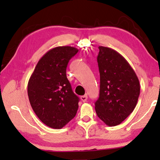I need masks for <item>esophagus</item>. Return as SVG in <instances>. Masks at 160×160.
Segmentation results:
<instances>
[{
	"mask_svg": "<svg viewBox=\"0 0 160 160\" xmlns=\"http://www.w3.org/2000/svg\"><path fill=\"white\" fill-rule=\"evenodd\" d=\"M87 99H88V96H86V95H84V96H81V100H82V101L83 102H86V100H87Z\"/></svg>",
	"mask_w": 160,
	"mask_h": 160,
	"instance_id": "1",
	"label": "esophagus"
}]
</instances>
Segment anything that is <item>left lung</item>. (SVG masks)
Instances as JSON below:
<instances>
[{
  "instance_id": "1",
  "label": "left lung",
  "mask_w": 160,
  "mask_h": 160,
  "mask_svg": "<svg viewBox=\"0 0 160 160\" xmlns=\"http://www.w3.org/2000/svg\"><path fill=\"white\" fill-rule=\"evenodd\" d=\"M98 48L100 95L95 109L103 122L114 127L127 119L136 108L140 95L139 80L118 52L104 46Z\"/></svg>"
}]
</instances>
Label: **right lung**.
I'll return each instance as SVG.
<instances>
[{
  "instance_id": "1",
  "label": "right lung",
  "mask_w": 160,
  "mask_h": 160,
  "mask_svg": "<svg viewBox=\"0 0 160 160\" xmlns=\"http://www.w3.org/2000/svg\"><path fill=\"white\" fill-rule=\"evenodd\" d=\"M78 50L58 46L42 57L28 82L31 106L48 127L62 128L75 117L79 98L72 91L66 75L69 61Z\"/></svg>"
}]
</instances>
